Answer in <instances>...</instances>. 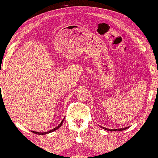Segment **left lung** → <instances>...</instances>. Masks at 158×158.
I'll use <instances>...</instances> for the list:
<instances>
[{
	"mask_svg": "<svg viewBox=\"0 0 158 158\" xmlns=\"http://www.w3.org/2000/svg\"><path fill=\"white\" fill-rule=\"evenodd\" d=\"M102 127V128H103V129H105V130H109V131H113V132H115V131H122V130H126V129H127V128H128L129 127V126L128 127H122V128H117V129H109V128H106V127H102V126H100Z\"/></svg>",
	"mask_w": 158,
	"mask_h": 158,
	"instance_id": "obj_1",
	"label": "left lung"
}]
</instances>
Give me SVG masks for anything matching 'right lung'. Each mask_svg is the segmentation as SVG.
<instances>
[{"instance_id": "1", "label": "right lung", "mask_w": 158, "mask_h": 158, "mask_svg": "<svg viewBox=\"0 0 158 158\" xmlns=\"http://www.w3.org/2000/svg\"><path fill=\"white\" fill-rule=\"evenodd\" d=\"M64 118L63 119V120L61 122V123H60L59 125L58 126H56L55 128H53V129H52V130H49V131H48V132H35V131H31L32 132H33V133H35V134H36V135H47V134H49V133H51V132H53V131H55V130H58V128H60V127H61V126H62V123H63V122H64Z\"/></svg>"}]
</instances>
